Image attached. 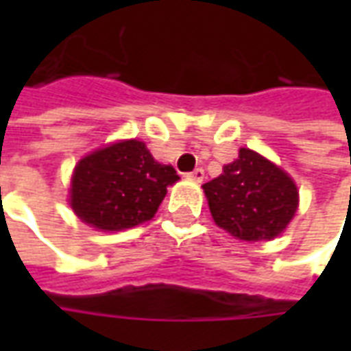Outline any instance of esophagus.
I'll return each instance as SVG.
<instances>
[{
    "label": "esophagus",
    "instance_id": "1",
    "mask_svg": "<svg viewBox=\"0 0 351 351\" xmlns=\"http://www.w3.org/2000/svg\"><path fill=\"white\" fill-rule=\"evenodd\" d=\"M188 176H190L191 180H195V182H203V178H205V169H193Z\"/></svg>",
    "mask_w": 351,
    "mask_h": 351
}]
</instances>
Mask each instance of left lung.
I'll return each instance as SVG.
<instances>
[{
  "label": "left lung",
  "mask_w": 351,
  "mask_h": 351,
  "mask_svg": "<svg viewBox=\"0 0 351 351\" xmlns=\"http://www.w3.org/2000/svg\"><path fill=\"white\" fill-rule=\"evenodd\" d=\"M203 190L216 226L241 241L278 237L299 205L287 173L250 148H241L239 158Z\"/></svg>",
  "instance_id": "obj_1"
}]
</instances>
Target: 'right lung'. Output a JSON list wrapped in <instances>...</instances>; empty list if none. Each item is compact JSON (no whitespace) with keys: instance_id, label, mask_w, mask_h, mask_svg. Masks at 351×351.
<instances>
[{"instance_id":"add662e5","label":"right lung","mask_w":351,"mask_h":351,"mask_svg":"<svg viewBox=\"0 0 351 351\" xmlns=\"http://www.w3.org/2000/svg\"><path fill=\"white\" fill-rule=\"evenodd\" d=\"M176 180L175 169L154 160L145 143L122 141L79 161L71 206L93 228L120 231L150 220Z\"/></svg>"}]
</instances>
